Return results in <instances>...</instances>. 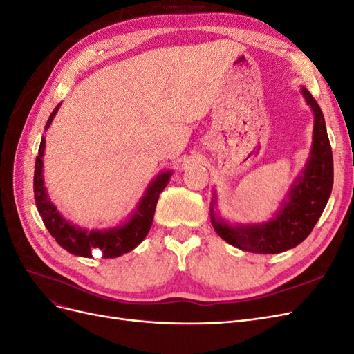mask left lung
I'll return each instance as SVG.
<instances>
[{
  "label": "left lung",
  "mask_w": 354,
  "mask_h": 354,
  "mask_svg": "<svg viewBox=\"0 0 354 354\" xmlns=\"http://www.w3.org/2000/svg\"><path fill=\"white\" fill-rule=\"evenodd\" d=\"M306 103L313 111V142L304 169L289 187L274 216L263 223L232 224L217 214V195L211 199V223L221 239L242 251L279 254L301 243L322 216L334 183V159L326 133L325 118L307 88H301Z\"/></svg>",
  "instance_id": "obj_1"
}]
</instances>
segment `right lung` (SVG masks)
Wrapping results in <instances>:
<instances>
[{
    "mask_svg": "<svg viewBox=\"0 0 354 354\" xmlns=\"http://www.w3.org/2000/svg\"><path fill=\"white\" fill-rule=\"evenodd\" d=\"M60 104L62 103H59L50 115L46 124V130H48V127L51 125L53 120H55ZM46 138L42 136L34 173L35 203L47 230L63 250H66L68 252L78 257H93L95 251H100L103 259H115V257H120L122 254L133 251L137 245L142 243V241L149 233V229L152 226L153 214L160 192L167 187L173 171L169 169L164 171V173H159L151 183H149L147 189L145 190V195L138 201L136 209L124 223L118 224L115 227L103 230H87L75 226V224L66 220L57 211L55 203L51 202L48 192L44 186V176H42V173H44V169H42L44 168V164H42Z\"/></svg>",
    "mask_w": 354,
    "mask_h": 354,
    "instance_id": "right-lung-1",
    "label": "right lung"
}]
</instances>
